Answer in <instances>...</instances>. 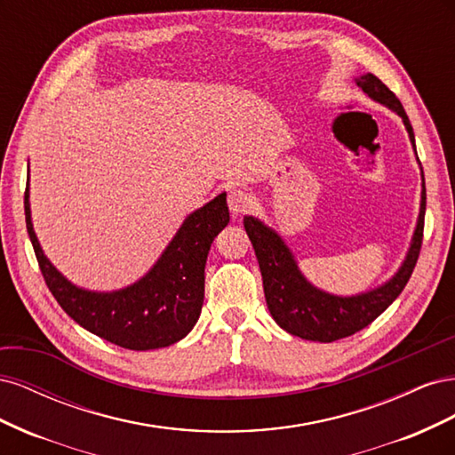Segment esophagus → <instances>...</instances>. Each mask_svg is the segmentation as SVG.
<instances>
[{
    "label": "esophagus",
    "instance_id": "esophagus-1",
    "mask_svg": "<svg viewBox=\"0 0 455 455\" xmlns=\"http://www.w3.org/2000/svg\"><path fill=\"white\" fill-rule=\"evenodd\" d=\"M228 204L233 216H241L252 206V196L244 189H231L228 196Z\"/></svg>",
    "mask_w": 455,
    "mask_h": 455
}]
</instances>
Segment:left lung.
I'll return each mask as SVG.
<instances>
[{
  "mask_svg": "<svg viewBox=\"0 0 455 455\" xmlns=\"http://www.w3.org/2000/svg\"><path fill=\"white\" fill-rule=\"evenodd\" d=\"M355 84L368 99L383 104L403 119L410 136V144L416 151V139L411 131L410 119L404 112L401 100L385 87L374 74H364L355 77ZM419 163V159H418ZM421 164V163H419ZM423 218H425V178L421 171V203L414 235H411L408 252L401 267L389 281L370 288L366 292L338 296L326 292L306 279V275L298 267V261L288 249L284 239L273 228L266 226L259 218L244 216L243 224L249 235L264 281V292L267 309L288 334L301 339L330 343L359 332L364 326L387 309L393 301L404 291L421 249L423 237Z\"/></svg>",
  "mask_w": 455,
  "mask_h": 455,
  "instance_id": "left-lung-1",
  "label": "left lung"
}]
</instances>
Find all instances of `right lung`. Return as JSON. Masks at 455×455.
I'll use <instances>...</instances> for the list:
<instances>
[{
    "instance_id": "1",
    "label": "right lung",
    "mask_w": 455,
    "mask_h": 455,
    "mask_svg": "<svg viewBox=\"0 0 455 455\" xmlns=\"http://www.w3.org/2000/svg\"><path fill=\"white\" fill-rule=\"evenodd\" d=\"M24 214L37 264L60 307L91 334L132 351L169 347L191 332L204 299L206 256L214 237L229 222L226 194H220L186 216L139 281L119 291L99 292L68 281L41 249L32 224L30 178Z\"/></svg>"
}]
</instances>
